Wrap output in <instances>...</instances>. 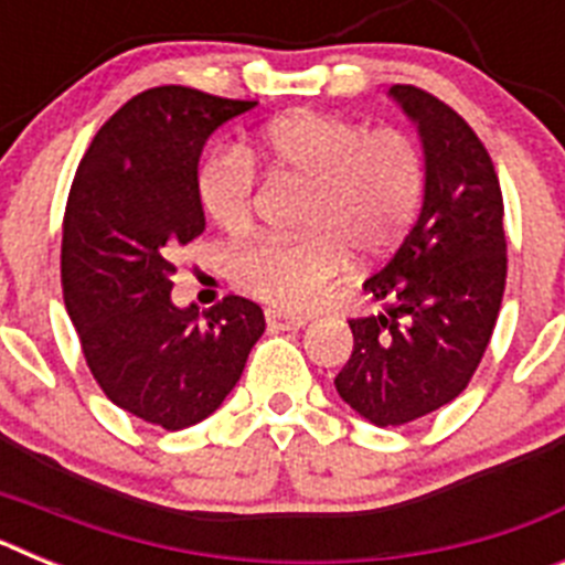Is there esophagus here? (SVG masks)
<instances>
[{"instance_id": "34e87169", "label": "esophagus", "mask_w": 565, "mask_h": 565, "mask_svg": "<svg viewBox=\"0 0 565 565\" xmlns=\"http://www.w3.org/2000/svg\"><path fill=\"white\" fill-rule=\"evenodd\" d=\"M266 319H268V326L279 328V331H299V328L308 326V317H299V313H288V311H277V308H268Z\"/></svg>"}]
</instances>
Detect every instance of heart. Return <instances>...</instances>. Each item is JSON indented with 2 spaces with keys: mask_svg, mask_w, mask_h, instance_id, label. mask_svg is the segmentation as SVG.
<instances>
[{
  "mask_svg": "<svg viewBox=\"0 0 565 565\" xmlns=\"http://www.w3.org/2000/svg\"><path fill=\"white\" fill-rule=\"evenodd\" d=\"M254 163L306 178L302 237H254L234 252L239 286L288 311L313 308L351 254L391 252L416 221L424 194V158L402 129H367L331 113L274 118L243 149H217L201 163L198 201L209 221L243 234L254 217Z\"/></svg>",
  "mask_w": 565,
  "mask_h": 565,
  "instance_id": "obj_1",
  "label": "heart"
}]
</instances>
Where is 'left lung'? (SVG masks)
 <instances>
[{"mask_svg":"<svg viewBox=\"0 0 565 565\" xmlns=\"http://www.w3.org/2000/svg\"><path fill=\"white\" fill-rule=\"evenodd\" d=\"M387 96L422 138L424 201L396 254L364 279L387 308L351 319L353 353L333 379L376 427L416 422L467 387L507 286L501 183L478 135L424 89L396 84Z\"/></svg>","mask_w":565,"mask_h":565,"instance_id":"obj_1","label":"left lung"}]
</instances>
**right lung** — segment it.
Returning a JSON list of instances; mask_svg holds the SVG:
<instances>
[{
	"instance_id": "right-lung-1",
	"label": "right lung",
	"mask_w": 565,
	"mask_h": 565,
	"mask_svg": "<svg viewBox=\"0 0 565 565\" xmlns=\"http://www.w3.org/2000/svg\"><path fill=\"white\" fill-rule=\"evenodd\" d=\"M257 102L154 87L104 124L78 163L62 237L64 306L113 404L163 430L212 416L266 317L246 297L172 302V257L203 234L198 163L209 135Z\"/></svg>"
}]
</instances>
